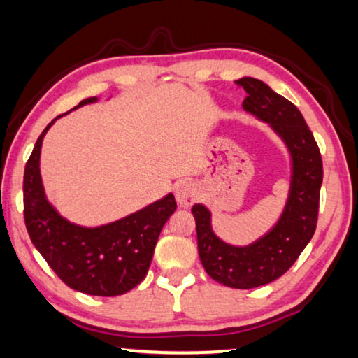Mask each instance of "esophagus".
<instances>
[{
    "label": "esophagus",
    "instance_id": "1",
    "mask_svg": "<svg viewBox=\"0 0 358 358\" xmlns=\"http://www.w3.org/2000/svg\"><path fill=\"white\" fill-rule=\"evenodd\" d=\"M174 196H176V202H178V206L185 208V207L192 206V203L197 201L199 189H197V185L192 182H180L176 185Z\"/></svg>",
    "mask_w": 358,
    "mask_h": 358
}]
</instances>
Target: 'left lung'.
<instances>
[{"label":"left lung","instance_id":"left-lung-1","mask_svg":"<svg viewBox=\"0 0 358 358\" xmlns=\"http://www.w3.org/2000/svg\"><path fill=\"white\" fill-rule=\"evenodd\" d=\"M247 90L243 110L266 123L289 156L291 179L285 207L266 234L248 245L227 243L212 229V212L194 203L197 247L207 275L220 285L252 289L278 280L292 266L315 231L322 159L317 143L301 111L266 83L241 77Z\"/></svg>","mask_w":358,"mask_h":358}]
</instances>
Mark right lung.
Returning <instances> with one entry per match:
<instances>
[{
    "label": "right lung",
    "mask_w": 358,
    "mask_h": 358,
    "mask_svg": "<svg viewBox=\"0 0 358 358\" xmlns=\"http://www.w3.org/2000/svg\"><path fill=\"white\" fill-rule=\"evenodd\" d=\"M96 101L99 96H90L73 110ZM55 120L37 138L26 162L22 190L27 234L37 252L69 287L90 296L124 294L145 280L162 227L178 207L174 196L169 192L103 225L85 227L66 219L45 196L41 176L43 139Z\"/></svg>",
    "instance_id": "obj_1"
}]
</instances>
